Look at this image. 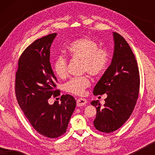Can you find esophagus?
Wrapping results in <instances>:
<instances>
[{"mask_svg": "<svg viewBox=\"0 0 155 155\" xmlns=\"http://www.w3.org/2000/svg\"><path fill=\"white\" fill-rule=\"evenodd\" d=\"M87 100L85 99L80 98L77 100V107H82V106L86 105Z\"/></svg>", "mask_w": 155, "mask_h": 155, "instance_id": "1", "label": "esophagus"}]
</instances>
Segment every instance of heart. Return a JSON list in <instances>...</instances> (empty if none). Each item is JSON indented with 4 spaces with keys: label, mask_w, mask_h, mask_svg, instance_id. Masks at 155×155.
<instances>
[{
    "label": "heart",
    "mask_w": 155,
    "mask_h": 155,
    "mask_svg": "<svg viewBox=\"0 0 155 155\" xmlns=\"http://www.w3.org/2000/svg\"><path fill=\"white\" fill-rule=\"evenodd\" d=\"M95 40L90 37H82L72 41L66 48V53L71 58L81 60L82 72H88L91 75L98 76L107 68L109 63V53L107 49L98 48ZM53 68L60 78L67 76V61L63 56H58L54 63ZM90 85L87 75L74 78L65 84L67 92L81 95Z\"/></svg>",
    "instance_id": "b5f03b06"
}]
</instances>
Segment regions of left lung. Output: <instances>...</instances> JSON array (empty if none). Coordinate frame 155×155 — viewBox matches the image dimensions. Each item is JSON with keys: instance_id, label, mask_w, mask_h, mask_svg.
I'll list each match as a JSON object with an SVG mask.
<instances>
[{"instance_id": "left-lung-1", "label": "left lung", "mask_w": 155, "mask_h": 155, "mask_svg": "<svg viewBox=\"0 0 155 155\" xmlns=\"http://www.w3.org/2000/svg\"><path fill=\"white\" fill-rule=\"evenodd\" d=\"M114 55L111 65L95 85L93 94H107L105 104L98 101L91 104L97 109L94 126L101 132L109 133L121 127L136 104L140 75L135 56L130 46L119 34L113 32Z\"/></svg>"}]
</instances>
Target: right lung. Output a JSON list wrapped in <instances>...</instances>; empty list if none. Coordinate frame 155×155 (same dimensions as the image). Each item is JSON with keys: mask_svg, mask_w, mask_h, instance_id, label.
<instances>
[{"mask_svg": "<svg viewBox=\"0 0 155 155\" xmlns=\"http://www.w3.org/2000/svg\"><path fill=\"white\" fill-rule=\"evenodd\" d=\"M57 34L40 38L21 55L15 77V94L19 105L39 134L56 138L66 131L76 101L62 95L61 103L49 104L48 99L60 95L55 90L57 79L50 63V48Z\"/></svg>", "mask_w": 155, "mask_h": 155, "instance_id": "1", "label": "right lung"}]
</instances>
